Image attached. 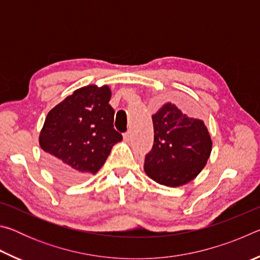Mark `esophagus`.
Here are the masks:
<instances>
[{
    "label": "esophagus",
    "mask_w": 260,
    "mask_h": 260,
    "mask_svg": "<svg viewBox=\"0 0 260 260\" xmlns=\"http://www.w3.org/2000/svg\"><path fill=\"white\" fill-rule=\"evenodd\" d=\"M132 139V135H131V132L129 131H127L126 133H124V140L125 141H127V142H128V141Z\"/></svg>",
    "instance_id": "34e87169"
}]
</instances>
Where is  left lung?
<instances>
[{
    "mask_svg": "<svg viewBox=\"0 0 260 260\" xmlns=\"http://www.w3.org/2000/svg\"><path fill=\"white\" fill-rule=\"evenodd\" d=\"M153 146L144 159L150 179L179 187L200 174L208 161L212 141L203 120L188 117L166 103L152 116Z\"/></svg>",
    "mask_w": 260,
    "mask_h": 260,
    "instance_id": "1",
    "label": "left lung"
}]
</instances>
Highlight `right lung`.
Returning <instances> with one entry per match:
<instances>
[{"label": "right lung", "instance_id": "1", "mask_svg": "<svg viewBox=\"0 0 260 260\" xmlns=\"http://www.w3.org/2000/svg\"><path fill=\"white\" fill-rule=\"evenodd\" d=\"M110 99L108 86L89 85L74 90L47 114L39 142L48 169L64 182L98 173L112 147L122 140L113 128Z\"/></svg>", "mask_w": 260, "mask_h": 260}]
</instances>
